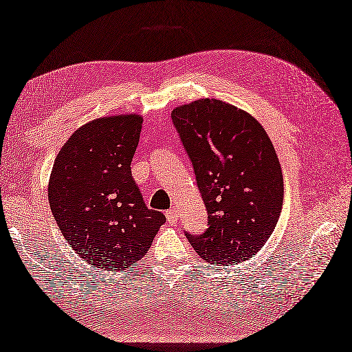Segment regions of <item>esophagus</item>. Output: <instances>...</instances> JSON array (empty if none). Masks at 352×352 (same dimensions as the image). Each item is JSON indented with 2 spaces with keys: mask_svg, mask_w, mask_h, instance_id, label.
<instances>
[{
  "mask_svg": "<svg viewBox=\"0 0 352 352\" xmlns=\"http://www.w3.org/2000/svg\"><path fill=\"white\" fill-rule=\"evenodd\" d=\"M166 217H167V221L170 225H176V221H177V211L175 210H168L167 212H166Z\"/></svg>",
  "mask_w": 352,
  "mask_h": 352,
  "instance_id": "34e87169",
  "label": "esophagus"
}]
</instances>
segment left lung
<instances>
[{
    "instance_id": "obj_1",
    "label": "left lung",
    "mask_w": 352,
    "mask_h": 352,
    "mask_svg": "<svg viewBox=\"0 0 352 352\" xmlns=\"http://www.w3.org/2000/svg\"><path fill=\"white\" fill-rule=\"evenodd\" d=\"M208 212L204 234L186 239L217 266L246 261L264 246L283 210L284 182L274 144L248 112L197 100L171 112Z\"/></svg>"
}]
</instances>
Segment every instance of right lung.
Here are the masks:
<instances>
[{
    "label": "right lung",
    "instance_id": "add662e5",
    "mask_svg": "<svg viewBox=\"0 0 352 352\" xmlns=\"http://www.w3.org/2000/svg\"><path fill=\"white\" fill-rule=\"evenodd\" d=\"M141 127L133 113L91 121L63 144L50 176L57 226L74 252L98 269L131 267L166 223L162 212L146 206L132 177Z\"/></svg>",
    "mask_w": 352,
    "mask_h": 352
}]
</instances>
